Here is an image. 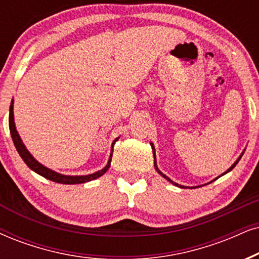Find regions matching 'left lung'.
<instances>
[{
    "instance_id": "1",
    "label": "left lung",
    "mask_w": 259,
    "mask_h": 259,
    "mask_svg": "<svg viewBox=\"0 0 259 259\" xmlns=\"http://www.w3.org/2000/svg\"><path fill=\"white\" fill-rule=\"evenodd\" d=\"M153 153H154V150H153ZM240 158H241V156H240ZM240 158H239V159L237 160V161H235V162H234V165H233V166H232V167H231L230 169H228V171H227V172H230V171H231V169H232V168H233L235 165H237V163H238V161H239V160H240ZM154 167H155V169H156V171H158V172H159V175H160V176H162V177H163V178H165V179H167V181H168V182H171V183H172V184H175V185H177V186H179V188H184V186H183V185H179V184H176V183H173V182L171 181V179H169V178H168V177H166L165 175H163V173H162V172H160V171H159L158 166H156V161H155V156H154Z\"/></svg>"
}]
</instances>
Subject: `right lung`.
Masks as SVG:
<instances>
[{
	"mask_svg": "<svg viewBox=\"0 0 259 259\" xmlns=\"http://www.w3.org/2000/svg\"><path fill=\"white\" fill-rule=\"evenodd\" d=\"M9 130H11V135H12L13 142H14L15 148L18 150V153L20 154V156L25 161L26 165H27L32 171H34L35 173H38V175L42 176L44 178H47L51 182L60 183V184H81V183L91 182L93 181V179L99 178L100 176H103L104 173L110 168L111 159H112V153H111L110 160L105 167L101 169V171H98L96 173H93V175H88V176H63L55 171H51L50 168L45 167V166H42L41 163H39L37 160L29 154L28 150L26 149V147L24 143H22L20 136H19L18 132H16L15 123H14V114H13V100L11 103V109H9ZM112 152H113V146H112Z\"/></svg>",
	"mask_w": 259,
	"mask_h": 259,
	"instance_id": "1",
	"label": "right lung"
}]
</instances>
